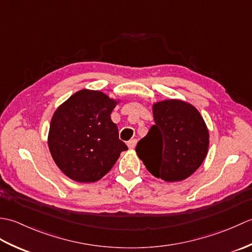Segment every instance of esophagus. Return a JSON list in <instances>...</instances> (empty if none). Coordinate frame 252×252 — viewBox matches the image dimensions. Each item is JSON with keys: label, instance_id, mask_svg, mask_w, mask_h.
Listing matches in <instances>:
<instances>
[{"label": "esophagus", "instance_id": "esophagus-1", "mask_svg": "<svg viewBox=\"0 0 252 252\" xmlns=\"http://www.w3.org/2000/svg\"><path fill=\"white\" fill-rule=\"evenodd\" d=\"M136 143H137L136 140H131V141L127 142V147H129L130 149H133L136 146Z\"/></svg>", "mask_w": 252, "mask_h": 252}]
</instances>
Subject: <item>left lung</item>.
Here are the masks:
<instances>
[{"label":"left lung","mask_w":252,"mask_h":252,"mask_svg":"<svg viewBox=\"0 0 252 252\" xmlns=\"http://www.w3.org/2000/svg\"><path fill=\"white\" fill-rule=\"evenodd\" d=\"M155 125L137 143L136 154L154 176L180 182L200 167L208 154L209 131L200 112L181 99L153 104Z\"/></svg>","instance_id":"obj_1"}]
</instances>
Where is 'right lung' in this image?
Here are the masks:
<instances>
[{
    "label": "right lung",
    "mask_w": 252,
    "mask_h": 252,
    "mask_svg": "<svg viewBox=\"0 0 252 252\" xmlns=\"http://www.w3.org/2000/svg\"><path fill=\"white\" fill-rule=\"evenodd\" d=\"M119 101L100 91L83 89L55 110L47 144L57 167L69 179L80 183L100 180L127 149L110 118Z\"/></svg>",
    "instance_id": "add662e5"
}]
</instances>
